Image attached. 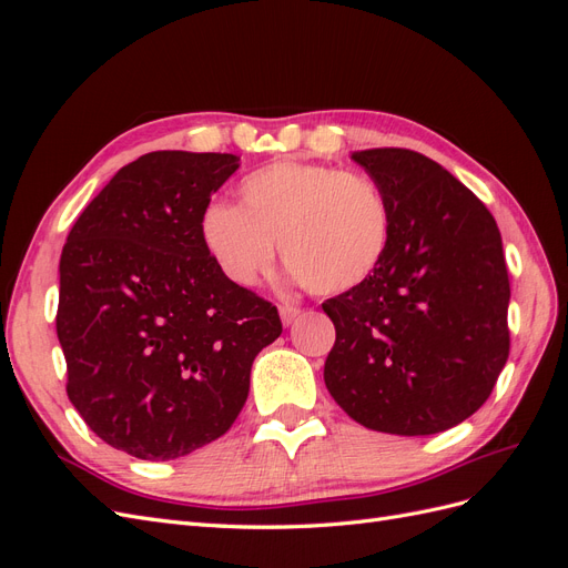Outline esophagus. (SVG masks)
Listing matches in <instances>:
<instances>
[{"label": "esophagus", "instance_id": "34e87169", "mask_svg": "<svg viewBox=\"0 0 568 568\" xmlns=\"http://www.w3.org/2000/svg\"><path fill=\"white\" fill-rule=\"evenodd\" d=\"M280 317H282V322L286 326L294 324L301 317V307H296V305H280Z\"/></svg>", "mask_w": 568, "mask_h": 568}]
</instances>
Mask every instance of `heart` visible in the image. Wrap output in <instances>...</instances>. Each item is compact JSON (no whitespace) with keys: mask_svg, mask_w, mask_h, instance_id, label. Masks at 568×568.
Listing matches in <instances>:
<instances>
[{"mask_svg":"<svg viewBox=\"0 0 568 568\" xmlns=\"http://www.w3.org/2000/svg\"><path fill=\"white\" fill-rule=\"evenodd\" d=\"M239 205L211 203L201 236L225 277L253 286L272 267L274 242L291 277L317 296L365 284L388 251L393 213L382 186L353 170L277 161L236 186Z\"/></svg>","mask_w":568,"mask_h":568,"instance_id":"heart-1","label":"heart"}]
</instances>
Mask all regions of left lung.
Returning a JSON list of instances; mask_svg holds the SVG:
<instances>
[{
	"label": "left lung",
	"instance_id": "obj_1",
	"mask_svg": "<svg viewBox=\"0 0 568 568\" xmlns=\"http://www.w3.org/2000/svg\"><path fill=\"white\" fill-rule=\"evenodd\" d=\"M393 213L372 277L322 303L336 326L324 384L372 432L432 436L488 400L509 357V274L495 217L409 149L353 153Z\"/></svg>",
	"mask_w": 568,
	"mask_h": 568
}]
</instances>
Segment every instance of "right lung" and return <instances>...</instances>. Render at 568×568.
<instances>
[{
    "mask_svg": "<svg viewBox=\"0 0 568 568\" xmlns=\"http://www.w3.org/2000/svg\"><path fill=\"white\" fill-rule=\"evenodd\" d=\"M234 153L151 151L90 201L61 253L65 393L111 448L178 459L227 434L277 307L234 284L201 236Z\"/></svg>",
    "mask_w": 568,
    "mask_h": 568,
    "instance_id": "obj_1",
    "label": "right lung"
}]
</instances>
